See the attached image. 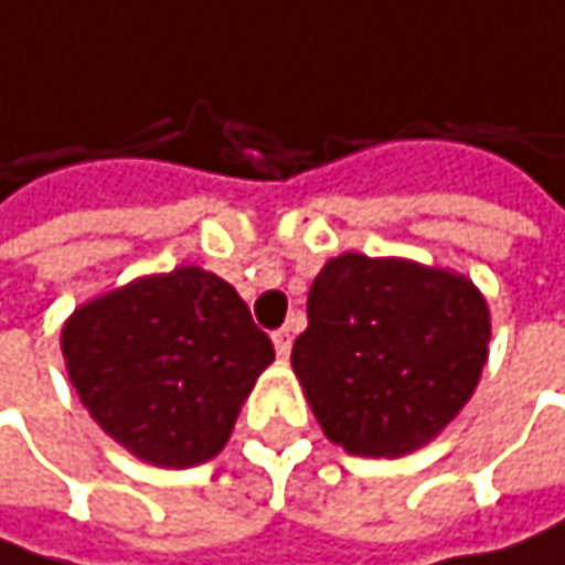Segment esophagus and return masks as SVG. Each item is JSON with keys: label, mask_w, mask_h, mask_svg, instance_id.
I'll use <instances>...</instances> for the list:
<instances>
[{"label": "esophagus", "mask_w": 565, "mask_h": 565, "mask_svg": "<svg viewBox=\"0 0 565 565\" xmlns=\"http://www.w3.org/2000/svg\"><path fill=\"white\" fill-rule=\"evenodd\" d=\"M270 341H274L277 358H288V354H291V344H295V334H291L288 328H280V331H274V334H270Z\"/></svg>", "instance_id": "obj_1"}]
</instances>
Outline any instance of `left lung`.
Returning <instances> with one entry per match:
<instances>
[{"instance_id":"1","label":"left lung","mask_w":565,"mask_h":565,"mask_svg":"<svg viewBox=\"0 0 565 565\" xmlns=\"http://www.w3.org/2000/svg\"><path fill=\"white\" fill-rule=\"evenodd\" d=\"M487 344L490 308L470 277L351 250L315 277L291 364L331 444L404 457L473 397Z\"/></svg>"}]
</instances>
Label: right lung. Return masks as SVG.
<instances>
[{
	"mask_svg": "<svg viewBox=\"0 0 565 565\" xmlns=\"http://www.w3.org/2000/svg\"><path fill=\"white\" fill-rule=\"evenodd\" d=\"M62 358L115 444L184 470L224 450L274 344L227 280L184 264L82 305L62 328Z\"/></svg>",
	"mask_w": 565,
	"mask_h": 565,
	"instance_id": "obj_1",
	"label": "right lung"
}]
</instances>
